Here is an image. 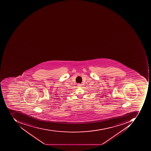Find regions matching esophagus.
<instances>
[{"mask_svg": "<svg viewBox=\"0 0 151 151\" xmlns=\"http://www.w3.org/2000/svg\"><path fill=\"white\" fill-rule=\"evenodd\" d=\"M82 85L80 83H78V87L79 88H81L82 87Z\"/></svg>", "mask_w": 151, "mask_h": 151, "instance_id": "34e87169", "label": "esophagus"}]
</instances>
